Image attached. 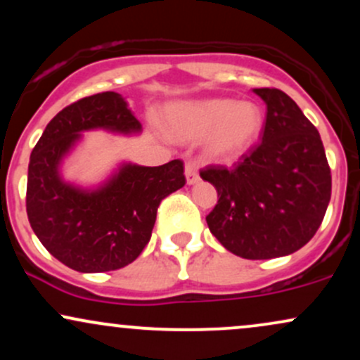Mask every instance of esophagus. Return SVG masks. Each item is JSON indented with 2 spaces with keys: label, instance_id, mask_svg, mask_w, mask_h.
<instances>
[{
  "label": "esophagus",
  "instance_id": "34e87169",
  "mask_svg": "<svg viewBox=\"0 0 360 360\" xmlns=\"http://www.w3.org/2000/svg\"><path fill=\"white\" fill-rule=\"evenodd\" d=\"M186 174V183L188 184H196L200 181V172H198V166L194 162H188L184 167Z\"/></svg>",
  "mask_w": 360,
  "mask_h": 360
}]
</instances>
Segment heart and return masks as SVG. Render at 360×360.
<instances>
[{
    "label": "heart",
    "mask_w": 360,
    "mask_h": 360,
    "mask_svg": "<svg viewBox=\"0 0 360 360\" xmlns=\"http://www.w3.org/2000/svg\"><path fill=\"white\" fill-rule=\"evenodd\" d=\"M166 122L169 131L177 139L200 140L210 134L208 154L214 159L232 160L257 142L264 117L259 106L250 101L212 98L169 106Z\"/></svg>",
    "instance_id": "b5f03b06"
}]
</instances>
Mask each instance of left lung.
Here are the masks:
<instances>
[{
  "label": "left lung",
  "instance_id": "8db88e82",
  "mask_svg": "<svg viewBox=\"0 0 360 360\" xmlns=\"http://www.w3.org/2000/svg\"><path fill=\"white\" fill-rule=\"evenodd\" d=\"M267 106L262 142L233 169L208 166L200 176L217 188L210 232L232 254L260 260L289 255L311 240L332 196L320 134L286 93L257 88Z\"/></svg>",
  "mask_w": 360,
  "mask_h": 360
}]
</instances>
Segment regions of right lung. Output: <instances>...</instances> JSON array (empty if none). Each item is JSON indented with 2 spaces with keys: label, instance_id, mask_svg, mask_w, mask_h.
I'll list each match as a JSON object with an SVG mask.
<instances>
[{
  "label": "right lung",
  "instance_id": "add662e5",
  "mask_svg": "<svg viewBox=\"0 0 360 360\" xmlns=\"http://www.w3.org/2000/svg\"><path fill=\"white\" fill-rule=\"evenodd\" d=\"M139 134L142 125L115 91L65 106L45 127L28 164L27 214L39 240L57 260L79 272L128 266L150 240L160 201L186 184L183 160L146 167L122 164L101 186L65 183L62 160L88 130Z\"/></svg>",
  "mask_w": 360,
  "mask_h": 360
}]
</instances>
